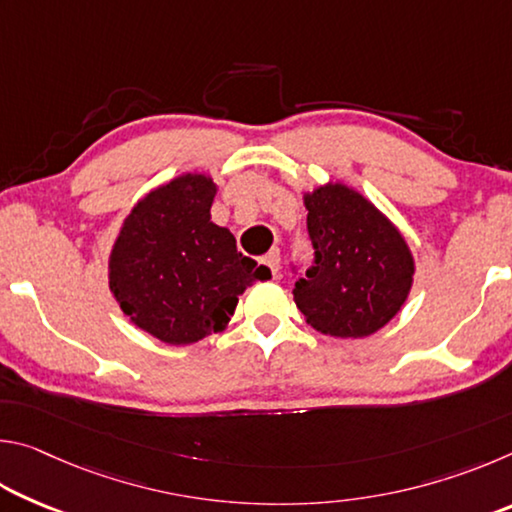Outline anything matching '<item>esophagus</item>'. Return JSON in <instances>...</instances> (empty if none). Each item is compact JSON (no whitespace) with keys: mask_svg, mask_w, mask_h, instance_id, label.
<instances>
[{"mask_svg":"<svg viewBox=\"0 0 512 512\" xmlns=\"http://www.w3.org/2000/svg\"><path fill=\"white\" fill-rule=\"evenodd\" d=\"M264 264L271 268V273H273V277H277L280 275V250L277 248H273L271 253H268L266 257H264Z\"/></svg>","mask_w":512,"mask_h":512,"instance_id":"obj_1","label":"esophagus"}]
</instances>
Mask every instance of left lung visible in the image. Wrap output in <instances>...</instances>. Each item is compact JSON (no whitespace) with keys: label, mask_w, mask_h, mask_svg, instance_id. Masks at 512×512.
I'll list each match as a JSON object with an SVG mask.
<instances>
[{"label":"left lung","mask_w":512,"mask_h":512,"mask_svg":"<svg viewBox=\"0 0 512 512\" xmlns=\"http://www.w3.org/2000/svg\"><path fill=\"white\" fill-rule=\"evenodd\" d=\"M314 266L298 277L293 300L318 332L363 339L409 298L415 262L400 230L366 196L343 183L305 194Z\"/></svg>","instance_id":"left-lung-1"}]
</instances>
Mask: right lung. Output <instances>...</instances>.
Here are the masks:
<instances>
[{
    "label": "right lung",
    "instance_id": "obj_1",
    "mask_svg": "<svg viewBox=\"0 0 512 512\" xmlns=\"http://www.w3.org/2000/svg\"><path fill=\"white\" fill-rule=\"evenodd\" d=\"M216 185L183 173L146 194L124 219L108 262L110 291L124 314L169 345L221 332L239 296L271 271L237 250L212 223Z\"/></svg>",
    "mask_w": 512,
    "mask_h": 512
}]
</instances>
